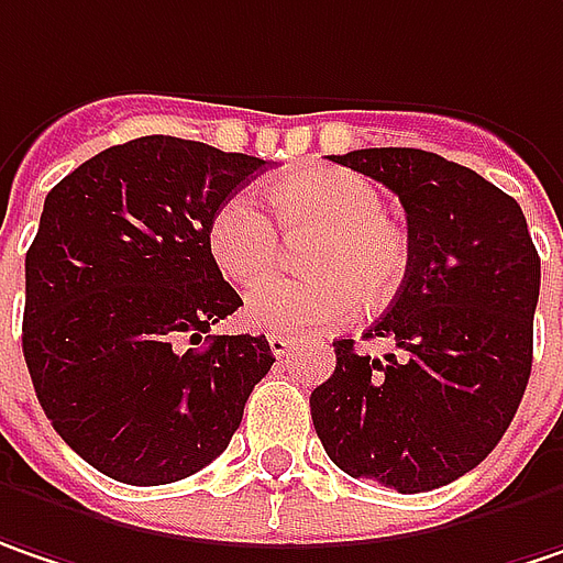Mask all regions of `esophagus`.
<instances>
[{"instance_id":"34e87169","label":"esophagus","mask_w":563,"mask_h":563,"mask_svg":"<svg viewBox=\"0 0 563 563\" xmlns=\"http://www.w3.org/2000/svg\"><path fill=\"white\" fill-rule=\"evenodd\" d=\"M267 344H271V353L283 360V356H289V350H292V341L289 338H283V334H271L267 338Z\"/></svg>"}]
</instances>
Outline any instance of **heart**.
I'll return each mask as SVG.
<instances>
[{
  "instance_id": "obj_1",
  "label": "heart",
  "mask_w": 563,
  "mask_h": 563,
  "mask_svg": "<svg viewBox=\"0 0 563 563\" xmlns=\"http://www.w3.org/2000/svg\"><path fill=\"white\" fill-rule=\"evenodd\" d=\"M267 200L274 219L249 194H235L219 203L207 229L216 267L235 283L261 280L280 264V235L312 239L302 251L309 277H277L251 289V328L309 334L353 318L363 299L376 309L401 289L411 245L385 216V197L369 178L347 168H299L271 184Z\"/></svg>"
}]
</instances>
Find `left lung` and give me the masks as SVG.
<instances>
[{
  "label": "left lung",
  "mask_w": 563,
  "mask_h": 563,
  "mask_svg": "<svg viewBox=\"0 0 563 563\" xmlns=\"http://www.w3.org/2000/svg\"><path fill=\"white\" fill-rule=\"evenodd\" d=\"M338 165L385 184L408 216L411 264L366 338L334 341L312 391L314 433L350 478L420 494L462 478L507 433L532 373L542 261L510 194L423 150H356Z\"/></svg>",
  "instance_id": "left-lung-1"
}]
</instances>
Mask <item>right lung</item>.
I'll return each mask as SVG.
<instances>
[{
	"label": "right lung",
	"instance_id": "obj_1",
	"mask_svg": "<svg viewBox=\"0 0 563 563\" xmlns=\"http://www.w3.org/2000/svg\"><path fill=\"white\" fill-rule=\"evenodd\" d=\"M264 165L140 136L47 194L24 257L21 347L53 430L101 475L150 487L200 472L274 366L264 334H210L242 299L207 229Z\"/></svg>",
	"mask_w": 563,
	"mask_h": 563
}]
</instances>
